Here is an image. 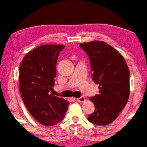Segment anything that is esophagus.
<instances>
[{"label": "esophagus", "mask_w": 147, "mask_h": 147, "mask_svg": "<svg viewBox=\"0 0 147 147\" xmlns=\"http://www.w3.org/2000/svg\"><path fill=\"white\" fill-rule=\"evenodd\" d=\"M76 100H77L78 101L80 102H84L85 100H86V98H85L84 96H81L80 98H76Z\"/></svg>", "instance_id": "obj_1"}]
</instances>
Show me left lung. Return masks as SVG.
Here are the masks:
<instances>
[{
  "mask_svg": "<svg viewBox=\"0 0 147 147\" xmlns=\"http://www.w3.org/2000/svg\"><path fill=\"white\" fill-rule=\"evenodd\" d=\"M90 59L92 80L98 84L99 94L90 97L94 111L88 117L90 122L107 125L118 117L129 96V71L123 57L103 41L81 43Z\"/></svg>",
  "mask_w": 147,
  "mask_h": 147,
  "instance_id": "obj_1",
  "label": "left lung"
}]
</instances>
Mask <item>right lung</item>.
I'll list each match as a JSON object with an SVG mask.
<instances>
[{
    "label": "right lung",
    "mask_w": 147,
    "mask_h": 147,
    "mask_svg": "<svg viewBox=\"0 0 147 147\" xmlns=\"http://www.w3.org/2000/svg\"><path fill=\"white\" fill-rule=\"evenodd\" d=\"M61 45H42L26 55L20 67V90L28 111L36 121L52 126L63 119L69 102L52 93Z\"/></svg>",
    "instance_id": "obj_1"
}]
</instances>
